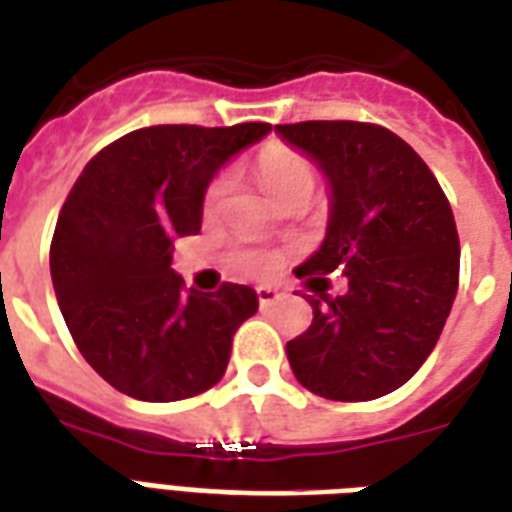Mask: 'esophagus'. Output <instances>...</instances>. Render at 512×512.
<instances>
[{
  "instance_id": "1",
  "label": "esophagus",
  "mask_w": 512,
  "mask_h": 512,
  "mask_svg": "<svg viewBox=\"0 0 512 512\" xmlns=\"http://www.w3.org/2000/svg\"><path fill=\"white\" fill-rule=\"evenodd\" d=\"M256 294H259L261 308H272V305H275V302L283 297L281 289H275V286H259V289H256Z\"/></svg>"
}]
</instances>
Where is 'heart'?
<instances>
[{
  "label": "heart",
  "mask_w": 512,
  "mask_h": 512,
  "mask_svg": "<svg viewBox=\"0 0 512 512\" xmlns=\"http://www.w3.org/2000/svg\"><path fill=\"white\" fill-rule=\"evenodd\" d=\"M259 185L264 188V193L270 196L275 204H281L283 199L289 196H297V193H305L311 196L313 185H316V174H313V166L308 160L292 152V149H272L264 158L259 160ZM231 190V177L229 174H220L210 182V188L204 193V212L212 215V212L220 210V204L226 201ZM234 267L245 275H256V278H267V275H275L278 267H281V253L270 251V248H261V245H248V248H240L231 256Z\"/></svg>",
  "instance_id": "b5f03b06"
}]
</instances>
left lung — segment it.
<instances>
[{
    "instance_id": "1",
    "label": "left lung",
    "mask_w": 512,
    "mask_h": 512,
    "mask_svg": "<svg viewBox=\"0 0 512 512\" xmlns=\"http://www.w3.org/2000/svg\"><path fill=\"white\" fill-rule=\"evenodd\" d=\"M275 133L322 171L330 218L294 270L313 322L286 343L294 376L330 401H374L417 374L458 292V231L439 182L404 138L368 122H300ZM343 271L347 292L326 294Z\"/></svg>"
}]
</instances>
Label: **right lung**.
Segmentation results:
<instances>
[{
    "label": "right lung",
    "instance_id": "add662e5",
    "mask_svg": "<svg viewBox=\"0 0 512 512\" xmlns=\"http://www.w3.org/2000/svg\"><path fill=\"white\" fill-rule=\"evenodd\" d=\"M267 122L152 125L100 149L59 212L51 281L78 352L119 393L169 404L226 374L231 338L259 311L251 286L185 289L174 240L199 234L204 193Z\"/></svg>",
    "mask_w": 512,
    "mask_h": 512
}]
</instances>
